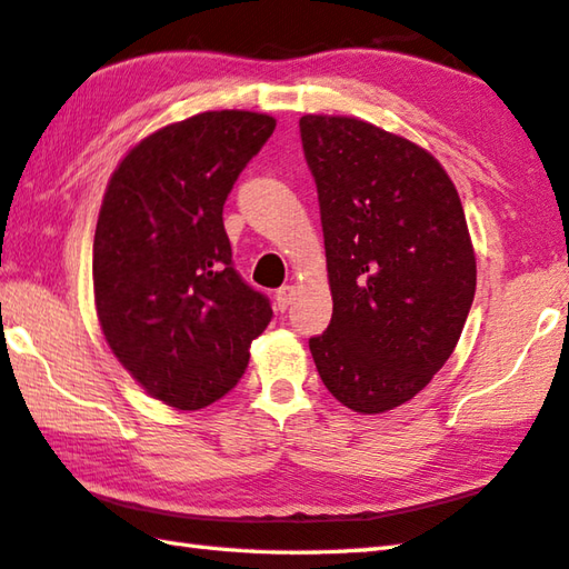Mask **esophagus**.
<instances>
[{"label": "esophagus", "instance_id": "34e87169", "mask_svg": "<svg viewBox=\"0 0 569 569\" xmlns=\"http://www.w3.org/2000/svg\"><path fill=\"white\" fill-rule=\"evenodd\" d=\"M274 300H277V310H279V312L290 310V305H292V300H295V287H292V284L279 287V290L274 292Z\"/></svg>", "mask_w": 569, "mask_h": 569}]
</instances>
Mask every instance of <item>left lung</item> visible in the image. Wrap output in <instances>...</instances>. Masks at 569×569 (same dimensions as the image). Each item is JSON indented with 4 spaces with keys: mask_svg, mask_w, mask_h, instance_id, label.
I'll list each match as a JSON object with an SVG mask.
<instances>
[{
    "mask_svg": "<svg viewBox=\"0 0 569 569\" xmlns=\"http://www.w3.org/2000/svg\"><path fill=\"white\" fill-rule=\"evenodd\" d=\"M317 184L332 320L310 337L327 390L377 415L430 385L475 300V252L432 154L352 117L300 119Z\"/></svg>",
    "mask_w": 569,
    "mask_h": 569,
    "instance_id": "left-lung-1",
    "label": "left lung"
}]
</instances>
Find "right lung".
Instances as JSON below:
<instances>
[{"label":"right lung","mask_w":569,"mask_h":569,"mask_svg":"<svg viewBox=\"0 0 569 569\" xmlns=\"http://www.w3.org/2000/svg\"><path fill=\"white\" fill-rule=\"evenodd\" d=\"M274 132L254 112H202L159 129L114 169L94 232V300L109 347L144 390L202 410L244 375L272 320L234 269L222 209Z\"/></svg>","instance_id":"right-lung-1"}]
</instances>
